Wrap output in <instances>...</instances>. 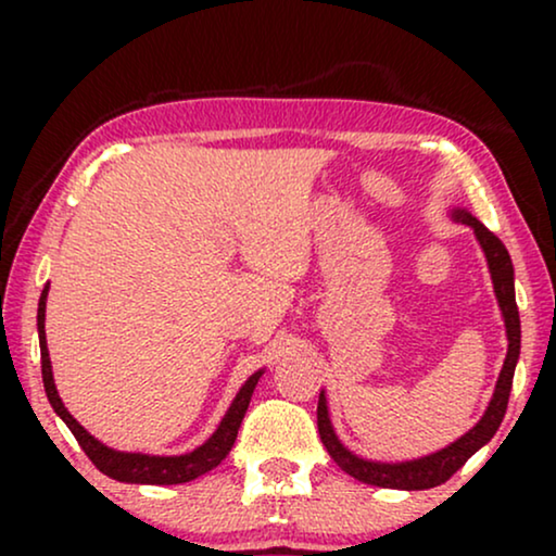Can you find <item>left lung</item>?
Segmentation results:
<instances>
[{
  "label": "left lung",
  "instance_id": "8db88e82",
  "mask_svg": "<svg viewBox=\"0 0 556 556\" xmlns=\"http://www.w3.org/2000/svg\"><path fill=\"white\" fill-rule=\"evenodd\" d=\"M455 217L468 227H473L478 242H481L485 261H489V270L493 278V291H496L501 314H504L506 321V337H508V352L504 369H501L496 392H493V400L481 422L476 425L473 430H468L460 440H455L453 445L443 447V451L425 455V458L407 460V463H371L364 458H356L354 453H349L344 445L339 443L337 432L331 428L329 409H326V397L321 392L316 407L318 417V435H321V443L326 451L333 458V463L344 470V473L354 476L356 481L379 485V489H402V491H425L432 489V485L445 483L455 470L466 466V460L473 455L478 447H483L489 440L496 435L501 420L506 415L508 405V392H511L514 384V369L516 359H519L521 349V321H519V308H516V295H514V265L511 257H508V250L504 248L496 235H493L483 223H478L476 217H470L468 212H455Z\"/></svg>",
  "mask_w": 556,
  "mask_h": 556
}]
</instances>
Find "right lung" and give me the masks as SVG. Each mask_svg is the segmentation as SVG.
<instances>
[{
  "instance_id": "1",
  "label": "right lung",
  "mask_w": 556,
  "mask_h": 556,
  "mask_svg": "<svg viewBox=\"0 0 556 556\" xmlns=\"http://www.w3.org/2000/svg\"><path fill=\"white\" fill-rule=\"evenodd\" d=\"M45 301H48V286L40 295V306H37V331H40V354H42V382H45V392H48V400L55 413L63 417V422L71 428V432L78 440V445L86 451V455L93 460V466L105 473L109 478H116V481L124 483H149V485H172V483H187L194 481L197 476L207 473L219 463L225 460V455L230 453V447L235 445V438H238L240 422L245 417V409L250 405V397H253V390L261 379L263 371H255L253 377L242 384V390L238 392V397L227 409V415L219 422V428L215 430L207 443L197 447V451L187 453V455H141V453H118L105 447L103 443L80 428L78 422L73 420V415L67 413L63 400L58 397L55 382H52V369H50V354L48 346H45Z\"/></svg>"
}]
</instances>
